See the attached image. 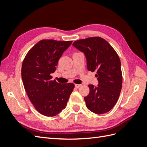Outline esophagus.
Listing matches in <instances>:
<instances>
[{"instance_id": "esophagus-1", "label": "esophagus", "mask_w": 147, "mask_h": 147, "mask_svg": "<svg viewBox=\"0 0 147 147\" xmlns=\"http://www.w3.org/2000/svg\"><path fill=\"white\" fill-rule=\"evenodd\" d=\"M82 86V84H75V88H79V87H80Z\"/></svg>"}]
</instances>
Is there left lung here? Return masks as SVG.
<instances>
[{"label": "left lung", "instance_id": "obj_1", "mask_svg": "<svg viewBox=\"0 0 147 147\" xmlns=\"http://www.w3.org/2000/svg\"><path fill=\"white\" fill-rule=\"evenodd\" d=\"M72 45L84 53L88 70L97 71V86L89 84L90 93L84 98L87 108L96 114L109 112L116 104L122 88L121 61L117 53L100 37L78 40Z\"/></svg>", "mask_w": 147, "mask_h": 147}]
</instances>
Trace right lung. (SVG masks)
Masks as SVG:
<instances>
[{"label": "right lung", "mask_w": 147, "mask_h": 147, "mask_svg": "<svg viewBox=\"0 0 147 147\" xmlns=\"http://www.w3.org/2000/svg\"><path fill=\"white\" fill-rule=\"evenodd\" d=\"M72 41L42 40L30 49L23 62L22 80L29 98L38 112L54 117L64 110L75 87L73 83L51 80L63 53Z\"/></svg>", "instance_id": "obj_1"}]
</instances>
